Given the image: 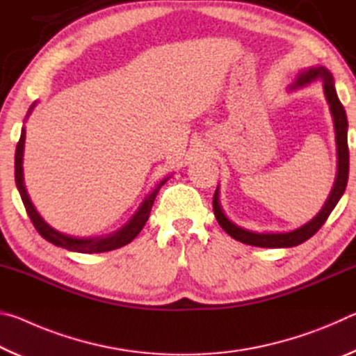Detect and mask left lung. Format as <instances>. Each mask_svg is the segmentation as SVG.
<instances>
[{
	"instance_id": "obj_1",
	"label": "left lung",
	"mask_w": 356,
	"mask_h": 356,
	"mask_svg": "<svg viewBox=\"0 0 356 356\" xmlns=\"http://www.w3.org/2000/svg\"><path fill=\"white\" fill-rule=\"evenodd\" d=\"M321 80L323 84V94L325 99H327L330 105V113L331 118H333L334 124V134H336V154H337V172L334 179V185L330 191V196L325 201L323 207L321 209L314 218L305 222L303 226H300L293 231L287 232H256L250 231V229H245L242 226L236 225V222L231 221L222 212V207L220 204V186H216V191L213 195V212L216 216V221L218 225L225 229V231L231 236L232 238L238 240V242L251 245V246H261V248H291V246H297L300 243L306 242V240L311 238L314 234L322 227V225L333 212L336 204L339 202L341 196L344 195L346 186H347V179H348V146H347V116L346 110L342 104L337 99L336 88H334V80L333 75L330 74L328 69L322 67H309L298 74V78L295 80L289 91H298V89H303L309 86L311 83Z\"/></svg>"
}]
</instances>
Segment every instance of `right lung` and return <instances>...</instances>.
I'll return each mask as SVG.
<instances>
[{
    "instance_id": "1",
    "label": "right lung",
    "mask_w": 356,
    "mask_h": 356,
    "mask_svg": "<svg viewBox=\"0 0 356 356\" xmlns=\"http://www.w3.org/2000/svg\"><path fill=\"white\" fill-rule=\"evenodd\" d=\"M35 104H38V102H34V104L29 106L28 114L25 118V122L29 118V114H31V111L34 110ZM25 138H26V131H25V127H23L19 144H17V149H15L17 190H19L22 201H23V204H25L28 216L31 218L34 227L38 229V232L40 234V236L45 240H48L50 243L61 246V248L69 250V251L92 254V252H105V251L118 250V248H120V246H125L127 243H130L131 240H134L138 234L141 232L144 225H146L149 213H150V209H152V206H154L156 193H159V190L161 188V185H165L166 180L171 177V176L165 177L163 180H161V182L156 185L146 197H144V201L141 202V206L138 207L134 216H131V218L125 222L122 227H119L118 231H114L111 234H105V236H99V237H74V236H69V234L59 232L55 227H51L50 225H48V222L39 215L38 210H35L31 200H29V195H28L26 186H25V179H23V150H25Z\"/></svg>"
}]
</instances>
